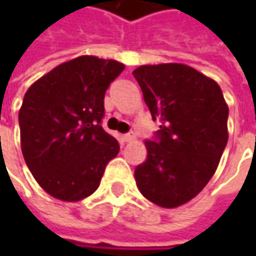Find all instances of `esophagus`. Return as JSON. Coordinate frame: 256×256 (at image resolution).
<instances>
[{
  "label": "esophagus",
  "instance_id": "1",
  "mask_svg": "<svg viewBox=\"0 0 256 256\" xmlns=\"http://www.w3.org/2000/svg\"><path fill=\"white\" fill-rule=\"evenodd\" d=\"M122 139H123V142L134 140V134H133V133H126V134H123V136H122Z\"/></svg>",
  "mask_w": 256,
  "mask_h": 256
}]
</instances>
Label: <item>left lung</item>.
Segmentation results:
<instances>
[{
  "mask_svg": "<svg viewBox=\"0 0 256 256\" xmlns=\"http://www.w3.org/2000/svg\"><path fill=\"white\" fill-rule=\"evenodd\" d=\"M160 130L145 140L146 160L134 169L144 197L176 208L214 176L226 150L228 106L221 87L180 64L144 65L133 71Z\"/></svg>",
  "mask_w": 256,
  "mask_h": 256,
  "instance_id": "left-lung-1",
  "label": "left lung"
}]
</instances>
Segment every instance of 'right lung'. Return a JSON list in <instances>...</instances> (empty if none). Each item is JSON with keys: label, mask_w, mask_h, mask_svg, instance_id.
Here are the masks:
<instances>
[{"label": "right lung", "mask_w": 256, "mask_h": 256, "mask_svg": "<svg viewBox=\"0 0 256 256\" xmlns=\"http://www.w3.org/2000/svg\"><path fill=\"white\" fill-rule=\"evenodd\" d=\"M124 70L117 60L80 56L35 81L19 111L20 144L36 182L53 197L93 194L120 145L102 128L104 98Z\"/></svg>", "instance_id": "right-lung-1"}]
</instances>
